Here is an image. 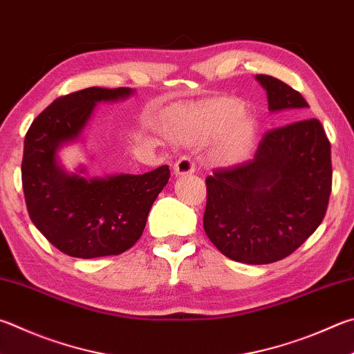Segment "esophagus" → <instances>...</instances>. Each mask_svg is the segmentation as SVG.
<instances>
[{"label":"esophagus","mask_w":354,"mask_h":354,"mask_svg":"<svg viewBox=\"0 0 354 354\" xmlns=\"http://www.w3.org/2000/svg\"><path fill=\"white\" fill-rule=\"evenodd\" d=\"M173 171H175L176 176H187L195 171V164L189 156H183L178 159V162L173 167Z\"/></svg>","instance_id":"obj_1"}]
</instances>
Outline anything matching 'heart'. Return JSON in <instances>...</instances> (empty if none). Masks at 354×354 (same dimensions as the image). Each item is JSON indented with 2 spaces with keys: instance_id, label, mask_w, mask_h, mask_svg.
<instances>
[{
  "instance_id": "1",
  "label": "heart",
  "mask_w": 354,
  "mask_h": 354,
  "mask_svg": "<svg viewBox=\"0 0 354 354\" xmlns=\"http://www.w3.org/2000/svg\"><path fill=\"white\" fill-rule=\"evenodd\" d=\"M239 102L212 100L190 106L175 125L176 136L187 144H212L210 158L221 167H235L248 159L255 142L254 122L243 118Z\"/></svg>"
}]
</instances>
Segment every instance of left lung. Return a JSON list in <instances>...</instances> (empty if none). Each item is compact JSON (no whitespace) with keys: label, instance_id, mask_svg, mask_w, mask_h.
Returning <instances> with one entry per match:
<instances>
[{"label":"left lung","instance_id":"obj_1","mask_svg":"<svg viewBox=\"0 0 354 354\" xmlns=\"http://www.w3.org/2000/svg\"><path fill=\"white\" fill-rule=\"evenodd\" d=\"M271 113L301 118V94L271 75H255ZM331 147L317 119L268 131L254 158L205 179L204 230L227 259L268 265L292 254L322 223L331 194Z\"/></svg>","mask_w":354,"mask_h":354}]
</instances>
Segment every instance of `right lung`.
<instances>
[{
    "mask_svg": "<svg viewBox=\"0 0 354 354\" xmlns=\"http://www.w3.org/2000/svg\"><path fill=\"white\" fill-rule=\"evenodd\" d=\"M131 88H86L54 100L32 122L24 139L23 190L32 223L49 243L75 259L118 255L144 232L147 216L169 183V165L144 175L89 178L86 167L68 171L59 153L82 142L100 102H118Z\"/></svg>",
    "mask_w": 354,
    "mask_h": 354,
    "instance_id": "obj_1",
    "label": "right lung"
}]
</instances>
